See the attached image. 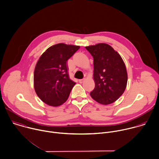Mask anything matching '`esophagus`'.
Masks as SVG:
<instances>
[{
    "instance_id": "34e87169",
    "label": "esophagus",
    "mask_w": 159,
    "mask_h": 159,
    "mask_svg": "<svg viewBox=\"0 0 159 159\" xmlns=\"http://www.w3.org/2000/svg\"><path fill=\"white\" fill-rule=\"evenodd\" d=\"M85 80V79H79V83H80V84H82V83H83L84 82V81Z\"/></svg>"
}]
</instances>
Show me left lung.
Masks as SVG:
<instances>
[{"label":"left lung","mask_w":159,"mask_h":159,"mask_svg":"<svg viewBox=\"0 0 159 159\" xmlns=\"http://www.w3.org/2000/svg\"><path fill=\"white\" fill-rule=\"evenodd\" d=\"M85 48L93 58L95 85L90 96L101 104L114 102L123 94L127 83L126 67L122 57L107 43H100Z\"/></svg>","instance_id":"8db88e82"}]
</instances>
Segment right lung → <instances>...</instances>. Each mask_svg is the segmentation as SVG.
Returning a JSON list of instances; mask_svg holds the SVG:
<instances>
[{
	"label": "right lung",
	"instance_id": "1",
	"mask_svg": "<svg viewBox=\"0 0 159 159\" xmlns=\"http://www.w3.org/2000/svg\"><path fill=\"white\" fill-rule=\"evenodd\" d=\"M80 47L57 43L48 48L39 59L34 74V85L38 97L50 106L57 107L68 98L76 84L69 75L67 61Z\"/></svg>",
	"mask_w": 159,
	"mask_h": 159
}]
</instances>
